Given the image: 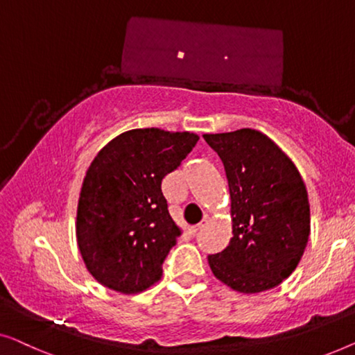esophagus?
Returning a JSON list of instances; mask_svg holds the SVG:
<instances>
[{"label": "esophagus", "instance_id": "1", "mask_svg": "<svg viewBox=\"0 0 355 355\" xmlns=\"http://www.w3.org/2000/svg\"><path fill=\"white\" fill-rule=\"evenodd\" d=\"M207 222H209V217H204L202 220L198 223V225H194V227L189 228V232H191V233H196V232H199V230H201L204 225H207Z\"/></svg>", "mask_w": 355, "mask_h": 355}]
</instances>
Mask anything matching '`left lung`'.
Segmentation results:
<instances>
[{"label":"left lung","mask_w":355,"mask_h":355,"mask_svg":"<svg viewBox=\"0 0 355 355\" xmlns=\"http://www.w3.org/2000/svg\"><path fill=\"white\" fill-rule=\"evenodd\" d=\"M225 167L233 238L207 257L217 279L234 291L278 286L301 261L311 234L306 184L291 159L252 128L202 135Z\"/></svg>","instance_id":"left-lung-1"}]
</instances>
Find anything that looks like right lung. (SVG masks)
I'll use <instances>...</instances> for the list:
<instances>
[{"instance_id":"add662e5","label":"right lung","mask_w":355,"mask_h":355,"mask_svg":"<svg viewBox=\"0 0 355 355\" xmlns=\"http://www.w3.org/2000/svg\"><path fill=\"white\" fill-rule=\"evenodd\" d=\"M189 132L135 128L111 139L83 178L77 243L103 286L137 294L161 279L162 263L182 234L161 184L191 153Z\"/></svg>"}]
</instances>
